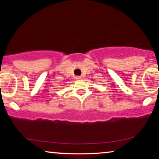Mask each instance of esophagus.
I'll return each instance as SVG.
<instances>
[{
	"mask_svg": "<svg viewBox=\"0 0 159 159\" xmlns=\"http://www.w3.org/2000/svg\"><path fill=\"white\" fill-rule=\"evenodd\" d=\"M76 79L77 80H80L82 79V77H81V76H77V77H76Z\"/></svg>",
	"mask_w": 159,
	"mask_h": 159,
	"instance_id": "34e87169",
	"label": "esophagus"
}]
</instances>
